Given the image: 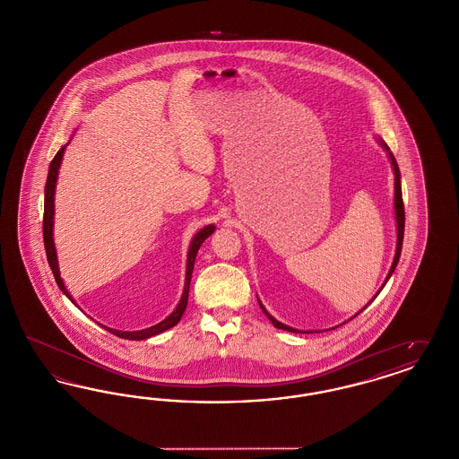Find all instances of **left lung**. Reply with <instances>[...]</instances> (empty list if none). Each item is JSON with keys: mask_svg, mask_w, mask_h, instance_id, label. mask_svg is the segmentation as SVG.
<instances>
[{"mask_svg": "<svg viewBox=\"0 0 459 459\" xmlns=\"http://www.w3.org/2000/svg\"><path fill=\"white\" fill-rule=\"evenodd\" d=\"M378 141V144L387 152V156H389V160H391V165H393L394 170V215H395V230H397V242H395V255H394V262L391 264V270H389V273H387V277H385V281H384V284L380 287V290L384 289V285L387 284V281L393 277L394 270H395V266H397V263H399V258H401V249H403V239H404V204H403V193H401V172H399V167H397V161H395V158H394V154L391 153V150H389V146L382 141V139H377ZM378 290V292H380ZM378 292L373 296V299L378 296ZM371 299V301H373ZM370 301V303H371ZM258 303H260V307L263 309V313L268 316V320L273 324V327L282 328V330H287V332H298V333H313L311 330L309 332H306V330H298V328L289 327V325H285L282 322H279V320H275L266 309H264V306L262 305V301L258 299ZM368 303V305H370ZM367 305V306H368ZM365 306V307H367ZM363 307V309H365ZM363 309H359L354 316H358ZM352 316V318H354ZM346 324V322H344ZM339 327V325H337Z\"/></svg>", "mask_w": 459, "mask_h": 459, "instance_id": "1", "label": "left lung"}]
</instances>
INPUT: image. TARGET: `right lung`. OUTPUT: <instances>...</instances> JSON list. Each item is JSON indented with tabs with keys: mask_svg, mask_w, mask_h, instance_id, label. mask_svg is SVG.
I'll return each instance as SVG.
<instances>
[{
	"mask_svg": "<svg viewBox=\"0 0 459 459\" xmlns=\"http://www.w3.org/2000/svg\"><path fill=\"white\" fill-rule=\"evenodd\" d=\"M66 146H68V143H66L65 146L60 148V152L53 158V161L49 163L48 178H46V187H44L43 236L46 256H48V263H49V266H51V272H53V275H55V281H56V284L60 287V290L75 305L74 298H72L70 292L66 290L65 282H64V279H62V275H60L58 256H56V246H55V240H53V225H55V191H56L58 170H60V165H62V160H64ZM213 232H215V225L210 223V225L203 227V229L197 232L196 236L193 238V240H191L189 251H187V263H186V282H184V290H182V296H180L178 305H177L174 311H172L165 320H161L160 324H156L153 327L134 330V332L117 330V328L105 327V325H101V327L107 328L108 332L115 333L117 337L129 339V341H144V339H150V337L158 335V333H161V332H165V330H169V328L175 327V325L180 322V318H182V315H184V311H186V306H187L189 285H191V277H193V270H195L197 249L201 247V244L208 239Z\"/></svg>",
	"mask_w": 459,
	"mask_h": 459,
	"instance_id": "add662e5",
	"label": "right lung"
}]
</instances>
